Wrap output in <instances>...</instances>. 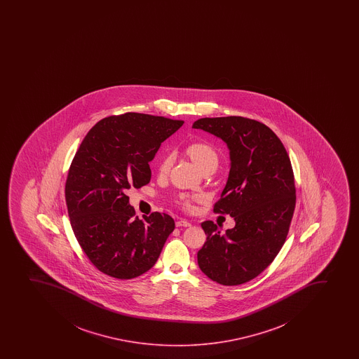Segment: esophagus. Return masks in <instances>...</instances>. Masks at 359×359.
<instances>
[{
    "label": "esophagus",
    "mask_w": 359,
    "mask_h": 359,
    "mask_svg": "<svg viewBox=\"0 0 359 359\" xmlns=\"http://www.w3.org/2000/svg\"><path fill=\"white\" fill-rule=\"evenodd\" d=\"M176 226L177 227H189L191 226V224L188 222V220H186V219H180V220H177L176 222Z\"/></svg>",
    "instance_id": "obj_1"
}]
</instances>
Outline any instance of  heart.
Here are the masks:
<instances>
[{
    "label": "heart",
    "instance_id": "1",
    "mask_svg": "<svg viewBox=\"0 0 359 359\" xmlns=\"http://www.w3.org/2000/svg\"><path fill=\"white\" fill-rule=\"evenodd\" d=\"M186 154L201 171L210 169V168H215V169L218 166V152L208 142H203V141L191 142V144H188L186 147ZM172 154L166 153V154L163 156L161 163H159V172L161 175H166V173L169 172L170 168L172 165ZM200 198H201L200 195L183 194L178 198V203L184 210H190L193 207V202L196 201Z\"/></svg>",
    "mask_w": 359,
    "mask_h": 359
}]
</instances>
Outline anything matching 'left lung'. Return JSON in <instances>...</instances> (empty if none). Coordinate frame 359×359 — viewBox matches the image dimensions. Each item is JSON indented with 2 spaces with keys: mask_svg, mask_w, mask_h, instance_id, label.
Instances as JSON below:
<instances>
[{
  "mask_svg": "<svg viewBox=\"0 0 359 359\" xmlns=\"http://www.w3.org/2000/svg\"><path fill=\"white\" fill-rule=\"evenodd\" d=\"M193 128L220 137L230 149V173L213 210L236 223L224 233L212 220L201 224L207 239L198 267L218 284H244L272 264L286 241L296 206L292 165L280 139L259 121L206 117Z\"/></svg>",
  "mask_w": 359,
  "mask_h": 359,
  "instance_id": "8db88e82",
  "label": "left lung"
}]
</instances>
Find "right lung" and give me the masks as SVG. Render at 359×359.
Masks as SVG:
<instances>
[{
	"mask_svg": "<svg viewBox=\"0 0 359 359\" xmlns=\"http://www.w3.org/2000/svg\"><path fill=\"white\" fill-rule=\"evenodd\" d=\"M183 121L127 112L99 121L70 164L66 202L72 229L100 272L133 279L157 262L175 222L153 212L139 219L127 190L151 181L149 161Z\"/></svg>",
	"mask_w": 359,
	"mask_h": 359,
	"instance_id": "add662e5",
	"label": "right lung"
}]
</instances>
